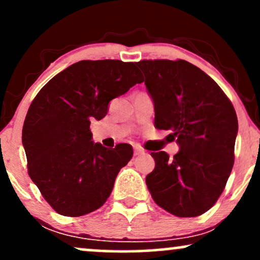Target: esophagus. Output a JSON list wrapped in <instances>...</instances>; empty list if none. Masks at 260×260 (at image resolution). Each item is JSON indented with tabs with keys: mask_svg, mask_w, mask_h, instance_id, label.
I'll return each instance as SVG.
<instances>
[{
	"mask_svg": "<svg viewBox=\"0 0 260 260\" xmlns=\"http://www.w3.org/2000/svg\"><path fill=\"white\" fill-rule=\"evenodd\" d=\"M144 154V150L139 147H134V156H139V155Z\"/></svg>",
	"mask_w": 260,
	"mask_h": 260,
	"instance_id": "obj_1",
	"label": "esophagus"
}]
</instances>
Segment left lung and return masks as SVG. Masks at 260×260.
<instances>
[{"mask_svg": "<svg viewBox=\"0 0 260 260\" xmlns=\"http://www.w3.org/2000/svg\"><path fill=\"white\" fill-rule=\"evenodd\" d=\"M154 103L155 127L171 131L180 147L170 157L151 153L155 169L145 178L154 202L180 217L198 216L215 204L232 166L237 115L215 80L178 59L137 63Z\"/></svg>", "mask_w": 260, "mask_h": 260, "instance_id": "left-lung-1", "label": "left lung"}]
</instances>
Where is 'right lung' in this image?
Instances as JSON below:
<instances>
[{
    "instance_id": "obj_1",
    "label": "right lung",
    "mask_w": 260,
    "mask_h": 260,
    "mask_svg": "<svg viewBox=\"0 0 260 260\" xmlns=\"http://www.w3.org/2000/svg\"><path fill=\"white\" fill-rule=\"evenodd\" d=\"M133 62L79 61L38 92L23 126L28 172L39 190L64 216L99 209L112 192L132 145L107 149L92 142L91 120L106 116L110 101L142 83Z\"/></svg>"
}]
</instances>
